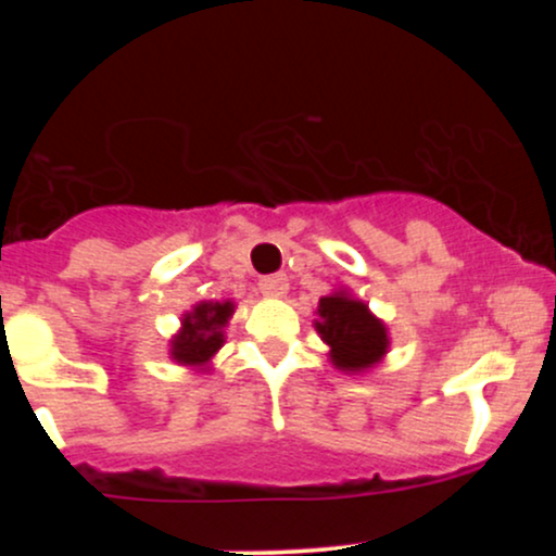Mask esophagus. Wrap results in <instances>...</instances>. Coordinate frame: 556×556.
I'll list each match as a JSON object with an SVG mask.
<instances>
[{
	"label": "esophagus",
	"instance_id": "1",
	"mask_svg": "<svg viewBox=\"0 0 556 556\" xmlns=\"http://www.w3.org/2000/svg\"><path fill=\"white\" fill-rule=\"evenodd\" d=\"M258 290L264 295L282 298L287 290H290V282H287V274H266V277L258 279Z\"/></svg>",
	"mask_w": 556,
	"mask_h": 556
}]
</instances>
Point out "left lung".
Instances as JSON below:
<instances>
[{
	"mask_svg": "<svg viewBox=\"0 0 556 556\" xmlns=\"http://www.w3.org/2000/svg\"><path fill=\"white\" fill-rule=\"evenodd\" d=\"M318 334L331 348V361L342 371H361L387 353V329L371 316L368 305L348 295L318 300Z\"/></svg>",
	"mask_w": 556,
	"mask_h": 556,
	"instance_id": "1",
	"label": "left lung"
}]
</instances>
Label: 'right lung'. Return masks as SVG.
<instances>
[{"instance_id":"1","label":"right lung","mask_w":556,"mask_h":556,"mask_svg":"<svg viewBox=\"0 0 556 556\" xmlns=\"http://www.w3.org/2000/svg\"><path fill=\"white\" fill-rule=\"evenodd\" d=\"M232 316V303H201L185 316V327L172 340V358L180 363H206L225 342L222 327Z\"/></svg>"}]
</instances>
